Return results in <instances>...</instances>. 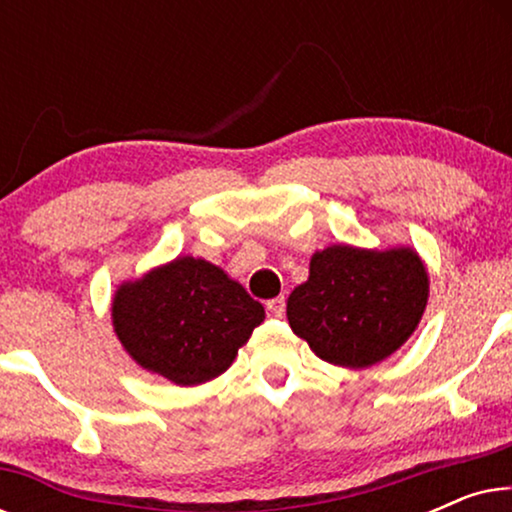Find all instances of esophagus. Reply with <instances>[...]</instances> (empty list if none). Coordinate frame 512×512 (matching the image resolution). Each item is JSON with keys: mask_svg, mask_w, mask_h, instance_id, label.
Masks as SVG:
<instances>
[{"mask_svg": "<svg viewBox=\"0 0 512 512\" xmlns=\"http://www.w3.org/2000/svg\"><path fill=\"white\" fill-rule=\"evenodd\" d=\"M265 310H268L270 317H275V319L284 317V312H286V300H284V296H277V298L268 300V303H265Z\"/></svg>", "mask_w": 512, "mask_h": 512, "instance_id": "esophagus-1", "label": "esophagus"}]
</instances>
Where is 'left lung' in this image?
Masks as SVG:
<instances>
[{
  "label": "left lung",
  "instance_id": "obj_1",
  "mask_svg": "<svg viewBox=\"0 0 512 512\" xmlns=\"http://www.w3.org/2000/svg\"><path fill=\"white\" fill-rule=\"evenodd\" d=\"M426 298L429 277L412 249L335 244L312 256L310 279L293 289L286 317L319 359L368 368L410 338Z\"/></svg>",
  "mask_w": 512,
  "mask_h": 512
}]
</instances>
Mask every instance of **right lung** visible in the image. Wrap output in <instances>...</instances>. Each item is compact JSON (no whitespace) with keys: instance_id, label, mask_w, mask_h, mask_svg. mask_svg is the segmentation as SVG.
<instances>
[{"instance_id":"add662e5","label":"right lung","mask_w":512,"mask_h":512,"mask_svg":"<svg viewBox=\"0 0 512 512\" xmlns=\"http://www.w3.org/2000/svg\"><path fill=\"white\" fill-rule=\"evenodd\" d=\"M111 317L139 366L191 387L228 370L265 310L216 265L184 256L123 284Z\"/></svg>"}]
</instances>
